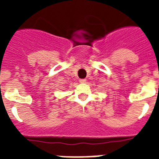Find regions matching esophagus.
Instances as JSON below:
<instances>
[{
    "mask_svg": "<svg viewBox=\"0 0 159 159\" xmlns=\"http://www.w3.org/2000/svg\"><path fill=\"white\" fill-rule=\"evenodd\" d=\"M86 81H87L86 79H80L79 82L80 83H85V82H86Z\"/></svg>",
    "mask_w": 159,
    "mask_h": 159,
    "instance_id": "esophagus-1",
    "label": "esophagus"
}]
</instances>
